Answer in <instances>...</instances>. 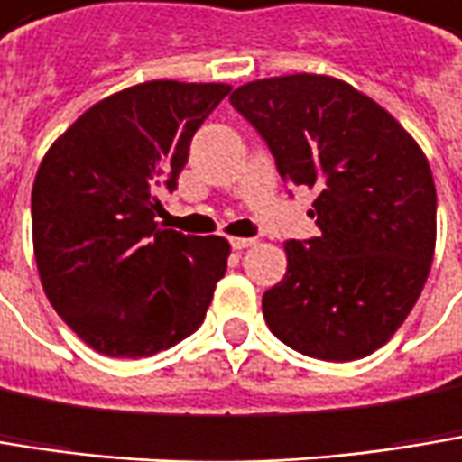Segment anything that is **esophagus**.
<instances>
[{
  "mask_svg": "<svg viewBox=\"0 0 462 462\" xmlns=\"http://www.w3.org/2000/svg\"><path fill=\"white\" fill-rule=\"evenodd\" d=\"M252 245H254V239H245V236H236V239H231V247L239 249V252H242V249L252 247Z\"/></svg>",
  "mask_w": 462,
  "mask_h": 462,
  "instance_id": "esophagus-1",
  "label": "esophagus"
}]
</instances>
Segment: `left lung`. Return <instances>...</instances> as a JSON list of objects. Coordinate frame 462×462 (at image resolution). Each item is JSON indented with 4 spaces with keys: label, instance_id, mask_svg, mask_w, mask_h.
<instances>
[{
    "label": "left lung",
    "instance_id": "left-lung-1",
    "mask_svg": "<svg viewBox=\"0 0 462 462\" xmlns=\"http://www.w3.org/2000/svg\"><path fill=\"white\" fill-rule=\"evenodd\" d=\"M231 105L289 186L318 189L320 234L286 242V276L263 294L268 328L331 363L386 345L418 302L437 245L426 154L381 105L346 81L294 73L239 86Z\"/></svg>",
    "mask_w": 462,
    "mask_h": 462
}]
</instances>
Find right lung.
Returning <instances> with one entry per match:
<instances>
[{
	"mask_svg": "<svg viewBox=\"0 0 462 462\" xmlns=\"http://www.w3.org/2000/svg\"><path fill=\"white\" fill-rule=\"evenodd\" d=\"M228 91L136 83L88 107L44 154L31 194L36 268L51 308L91 349L136 360L202 326L231 247L154 217Z\"/></svg>",
	"mask_w": 462,
	"mask_h": 462,
	"instance_id": "1",
	"label": "right lung"
}]
</instances>
